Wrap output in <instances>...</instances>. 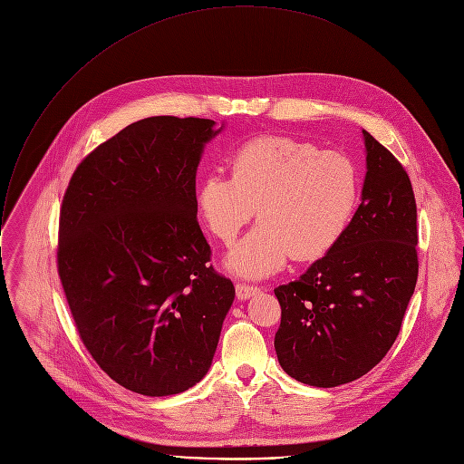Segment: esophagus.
I'll list each match as a JSON object with an SVG mask.
<instances>
[{"instance_id":"esophagus-1","label":"esophagus","mask_w":464,"mask_h":464,"mask_svg":"<svg viewBox=\"0 0 464 464\" xmlns=\"http://www.w3.org/2000/svg\"><path fill=\"white\" fill-rule=\"evenodd\" d=\"M235 290H237V299L238 301H246V299H249V297H253L260 292L256 286H247V285H237Z\"/></svg>"}]
</instances>
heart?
Instances as JSON below:
<instances>
[{"mask_svg": "<svg viewBox=\"0 0 464 464\" xmlns=\"http://www.w3.org/2000/svg\"><path fill=\"white\" fill-rule=\"evenodd\" d=\"M360 198L358 169L336 150L283 136L256 138L231 158V176L198 183L196 209L206 227L231 244L258 209L260 224L226 256L244 279H264L286 262L315 260L345 237Z\"/></svg>", "mask_w": 464, "mask_h": 464, "instance_id": "heart-1", "label": "heart"}]
</instances>
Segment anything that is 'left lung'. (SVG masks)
Segmentation results:
<instances>
[{
  "label": "left lung",
  "instance_id": "left-lung-1",
  "mask_svg": "<svg viewBox=\"0 0 464 464\" xmlns=\"http://www.w3.org/2000/svg\"><path fill=\"white\" fill-rule=\"evenodd\" d=\"M362 204L340 244L276 288L283 371L314 387L369 372L391 349L415 292L417 204L408 172L369 131Z\"/></svg>",
  "mask_w": 464,
  "mask_h": 464
}]
</instances>
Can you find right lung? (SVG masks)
<instances>
[{
  "label": "right lung",
  "instance_id": "add662e5",
  "mask_svg": "<svg viewBox=\"0 0 464 464\" xmlns=\"http://www.w3.org/2000/svg\"><path fill=\"white\" fill-rule=\"evenodd\" d=\"M222 130L131 122L77 167L62 200L58 276L79 334L111 380L145 396L208 374L235 299L196 220V170Z\"/></svg>",
  "mask_w": 464,
  "mask_h": 464
}]
</instances>
